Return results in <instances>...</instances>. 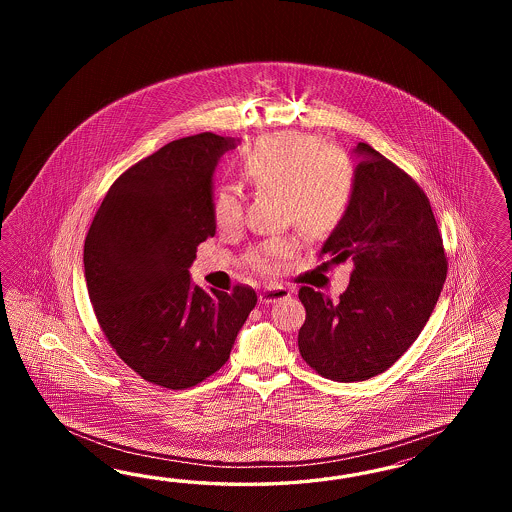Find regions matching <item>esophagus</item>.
Wrapping results in <instances>:
<instances>
[{
	"instance_id": "1",
	"label": "esophagus",
	"mask_w": 512,
	"mask_h": 512,
	"mask_svg": "<svg viewBox=\"0 0 512 512\" xmlns=\"http://www.w3.org/2000/svg\"><path fill=\"white\" fill-rule=\"evenodd\" d=\"M287 296H291V291H289L287 287L268 285V287H264L263 291L259 293V300H261L263 304H272V302H278V300H283V298H287Z\"/></svg>"
}]
</instances>
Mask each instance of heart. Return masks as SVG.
Masks as SVG:
<instances>
[{"instance_id":"heart-1","label":"heart","mask_w":512,"mask_h":512,"mask_svg":"<svg viewBox=\"0 0 512 512\" xmlns=\"http://www.w3.org/2000/svg\"><path fill=\"white\" fill-rule=\"evenodd\" d=\"M251 186L283 191L287 221L306 233H332L347 214L355 195V172L328 142L304 133H278L259 140L240 161ZM221 233L244 223V199L233 186L219 187L212 204ZM300 248L295 234H279L249 248L244 263L263 276L281 272Z\"/></svg>"}]
</instances>
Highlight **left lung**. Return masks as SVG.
<instances>
[{"label":"left lung","mask_w":512,"mask_h":512,"mask_svg":"<svg viewBox=\"0 0 512 512\" xmlns=\"http://www.w3.org/2000/svg\"><path fill=\"white\" fill-rule=\"evenodd\" d=\"M355 195L319 257L353 263L338 302L302 285L306 321L298 349L340 383L388 370L419 338L447 278V253L419 184L370 144L358 142Z\"/></svg>","instance_id":"left-lung-1"}]
</instances>
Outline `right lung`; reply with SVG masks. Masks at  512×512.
I'll use <instances>...</instances> for the list:
<instances>
[{"mask_svg": "<svg viewBox=\"0 0 512 512\" xmlns=\"http://www.w3.org/2000/svg\"><path fill=\"white\" fill-rule=\"evenodd\" d=\"M233 139L172 140L110 186L84 242V276L110 347L148 383L184 390L216 373L257 304L248 285H191L197 246L216 234L212 174Z\"/></svg>", "mask_w": 512, "mask_h": 512, "instance_id": "add662e5", "label": "right lung"}]
</instances>
